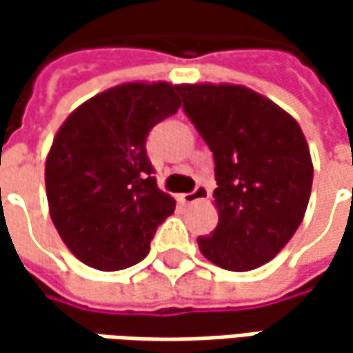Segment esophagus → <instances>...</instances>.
<instances>
[{
  "mask_svg": "<svg viewBox=\"0 0 353 353\" xmlns=\"http://www.w3.org/2000/svg\"><path fill=\"white\" fill-rule=\"evenodd\" d=\"M208 196H210V186H206V184H198L192 192L183 194V196H181V200H183L184 204H194V202L208 200Z\"/></svg>",
  "mask_w": 353,
  "mask_h": 353,
  "instance_id": "obj_1",
  "label": "esophagus"
}]
</instances>
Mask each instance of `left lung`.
<instances>
[{"label": "left lung", "instance_id": "obj_1", "mask_svg": "<svg viewBox=\"0 0 353 353\" xmlns=\"http://www.w3.org/2000/svg\"><path fill=\"white\" fill-rule=\"evenodd\" d=\"M184 112L216 163L218 225L200 253L228 271L269 263L305 218L312 159L296 119L239 84H179Z\"/></svg>", "mask_w": 353, "mask_h": 353}]
</instances>
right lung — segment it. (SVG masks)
<instances>
[{
  "label": "right lung",
  "mask_w": 353,
  "mask_h": 353,
  "mask_svg": "<svg viewBox=\"0 0 353 353\" xmlns=\"http://www.w3.org/2000/svg\"><path fill=\"white\" fill-rule=\"evenodd\" d=\"M170 82H123L64 119L45 163L50 220L64 245L98 271L141 261L174 198L157 186L149 129L176 114Z\"/></svg>",
  "instance_id": "obj_1"
}]
</instances>
